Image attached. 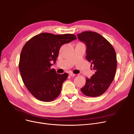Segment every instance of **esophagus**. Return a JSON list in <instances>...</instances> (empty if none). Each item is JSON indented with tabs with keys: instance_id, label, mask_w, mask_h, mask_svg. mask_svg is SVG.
<instances>
[{
	"instance_id": "34e87169",
	"label": "esophagus",
	"mask_w": 134,
	"mask_h": 134,
	"mask_svg": "<svg viewBox=\"0 0 134 134\" xmlns=\"http://www.w3.org/2000/svg\"><path fill=\"white\" fill-rule=\"evenodd\" d=\"M69 75L71 76H74L75 75V74H74V73H70L69 74Z\"/></svg>"
}]
</instances>
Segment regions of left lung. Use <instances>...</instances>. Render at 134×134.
<instances>
[{
	"label": "left lung",
	"mask_w": 134,
	"mask_h": 134,
	"mask_svg": "<svg viewBox=\"0 0 134 134\" xmlns=\"http://www.w3.org/2000/svg\"><path fill=\"white\" fill-rule=\"evenodd\" d=\"M78 37L85 43L86 59L95 71L90 79L86 78L85 85L81 91L88 97L99 96L114 79L117 68L115 51L107 39L96 32L84 31L78 34Z\"/></svg>",
	"instance_id": "8db88e82"
}]
</instances>
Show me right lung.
Returning <instances> with one entry per match:
<instances>
[{
	"mask_svg": "<svg viewBox=\"0 0 134 134\" xmlns=\"http://www.w3.org/2000/svg\"><path fill=\"white\" fill-rule=\"evenodd\" d=\"M71 34L54 35L44 32L34 36L22 48L19 69L25 87L36 99L49 102L60 94L67 73L57 74L51 68L59 55L61 47L76 40Z\"/></svg>",
	"mask_w": 134,
	"mask_h": 134,
	"instance_id": "1",
	"label": "right lung"
}]
</instances>
